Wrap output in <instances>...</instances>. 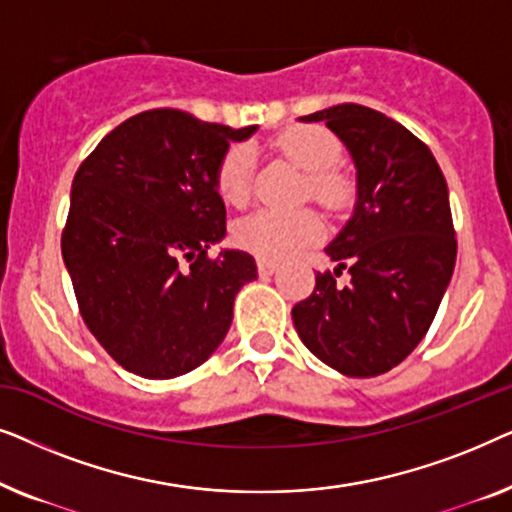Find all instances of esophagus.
<instances>
[{"instance_id": "esophagus-1", "label": "esophagus", "mask_w": 512, "mask_h": 512, "mask_svg": "<svg viewBox=\"0 0 512 512\" xmlns=\"http://www.w3.org/2000/svg\"><path fill=\"white\" fill-rule=\"evenodd\" d=\"M279 270V265L275 261H270V258H258V272L261 275H275Z\"/></svg>"}]
</instances>
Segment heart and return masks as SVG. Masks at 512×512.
<instances>
[{
  "label": "heart",
  "mask_w": 512,
  "mask_h": 512,
  "mask_svg": "<svg viewBox=\"0 0 512 512\" xmlns=\"http://www.w3.org/2000/svg\"><path fill=\"white\" fill-rule=\"evenodd\" d=\"M272 149L289 163L305 172L303 195L338 214L352 205L356 181L345 167L338 165L342 156L340 139L321 125H291L272 137ZM254 158L247 144H233L223 151L214 170V186L226 205L242 207L249 200ZM321 219L312 209L298 212H261L237 223L235 237L244 249L261 258L282 261L321 237Z\"/></svg>",
  "instance_id": "heart-1"
}]
</instances>
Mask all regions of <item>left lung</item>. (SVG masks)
Segmentation results:
<instances>
[{"instance_id":"left-lung-1","label":"left lung","mask_w":512,"mask_h":512,"mask_svg":"<svg viewBox=\"0 0 512 512\" xmlns=\"http://www.w3.org/2000/svg\"><path fill=\"white\" fill-rule=\"evenodd\" d=\"M300 121H326L356 163V207L326 247L335 275L293 305L305 347L349 377L398 366L436 317L457 261L443 172L408 128L361 104H338ZM350 272L347 287L334 277Z\"/></svg>"}]
</instances>
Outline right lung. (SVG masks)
Segmentation results:
<instances>
[{"label":"right lung","instance_id":"right-lung-1","mask_svg":"<svg viewBox=\"0 0 512 512\" xmlns=\"http://www.w3.org/2000/svg\"><path fill=\"white\" fill-rule=\"evenodd\" d=\"M251 132L149 109L76 170L62 258L88 331L130 373L170 380L205 363L226 338L237 291L256 279L247 251L207 254L226 235L214 170Z\"/></svg>","mask_w":512,"mask_h":512}]
</instances>
